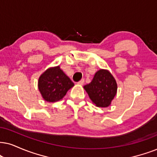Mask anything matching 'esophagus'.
<instances>
[{"label":"esophagus","mask_w":157,"mask_h":157,"mask_svg":"<svg viewBox=\"0 0 157 157\" xmlns=\"http://www.w3.org/2000/svg\"><path fill=\"white\" fill-rule=\"evenodd\" d=\"M84 82H85V80H84V79H82V80H80L78 82H77V84L82 85L84 84Z\"/></svg>","instance_id":"obj_1"}]
</instances>
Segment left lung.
<instances>
[{"label": "left lung", "mask_w": 157, "mask_h": 157, "mask_svg": "<svg viewBox=\"0 0 157 157\" xmlns=\"http://www.w3.org/2000/svg\"><path fill=\"white\" fill-rule=\"evenodd\" d=\"M93 103L98 107H107L114 98L117 90L116 80L108 70L100 69L93 80L84 86Z\"/></svg>", "instance_id": "obj_1"}]
</instances>
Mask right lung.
Listing matches in <instances>:
<instances>
[{"mask_svg": "<svg viewBox=\"0 0 157 157\" xmlns=\"http://www.w3.org/2000/svg\"><path fill=\"white\" fill-rule=\"evenodd\" d=\"M74 83L59 66L47 69L40 77L38 88L44 100L56 102L61 100Z\"/></svg>", "mask_w": 157, "mask_h": 157, "instance_id": "add662e5", "label": "right lung"}]
</instances>
